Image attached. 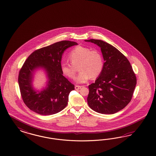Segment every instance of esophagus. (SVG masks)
Segmentation results:
<instances>
[{
	"label": "esophagus",
	"mask_w": 156,
	"mask_h": 156,
	"mask_svg": "<svg viewBox=\"0 0 156 156\" xmlns=\"http://www.w3.org/2000/svg\"><path fill=\"white\" fill-rule=\"evenodd\" d=\"M80 88H81V86H77V85H76V86H75L76 90H79V89H80Z\"/></svg>",
	"instance_id": "esophagus-1"
}]
</instances>
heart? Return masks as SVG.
I'll return each instance as SVG.
<instances>
[{
  "mask_svg": "<svg viewBox=\"0 0 156 156\" xmlns=\"http://www.w3.org/2000/svg\"><path fill=\"white\" fill-rule=\"evenodd\" d=\"M68 59L71 63L63 62L61 66L62 73L67 78L74 79L78 67L80 73L76 80L78 83H86L90 78H96L103 70L104 60L101 54L89 47L78 46L74 48Z\"/></svg>",
  "mask_w": 156,
  "mask_h": 156,
  "instance_id": "1",
  "label": "heart"
}]
</instances>
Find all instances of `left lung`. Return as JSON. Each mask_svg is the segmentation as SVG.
<instances>
[{
    "label": "left lung",
    "mask_w": 156,
    "mask_h": 156,
    "mask_svg": "<svg viewBox=\"0 0 156 156\" xmlns=\"http://www.w3.org/2000/svg\"><path fill=\"white\" fill-rule=\"evenodd\" d=\"M101 47L104 67L94 83L89 86L87 103L101 114H114L130 102L137 78L127 58L118 49L101 40H85Z\"/></svg>",
    "instance_id": "1"
}]
</instances>
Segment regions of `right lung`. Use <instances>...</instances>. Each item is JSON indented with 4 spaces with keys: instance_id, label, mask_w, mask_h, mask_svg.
<instances>
[{
    "instance_id": "1",
    "label": "right lung",
    "mask_w": 156,
    "mask_h": 156,
    "mask_svg": "<svg viewBox=\"0 0 156 156\" xmlns=\"http://www.w3.org/2000/svg\"><path fill=\"white\" fill-rule=\"evenodd\" d=\"M77 43L62 41L34 51L24 62L19 72L18 83L24 104L37 113L47 115L61 112L68 104L69 95L74 85L66 78L61 69L62 54ZM44 68L49 78L47 87L38 94L31 82L34 69Z\"/></svg>"
}]
</instances>
